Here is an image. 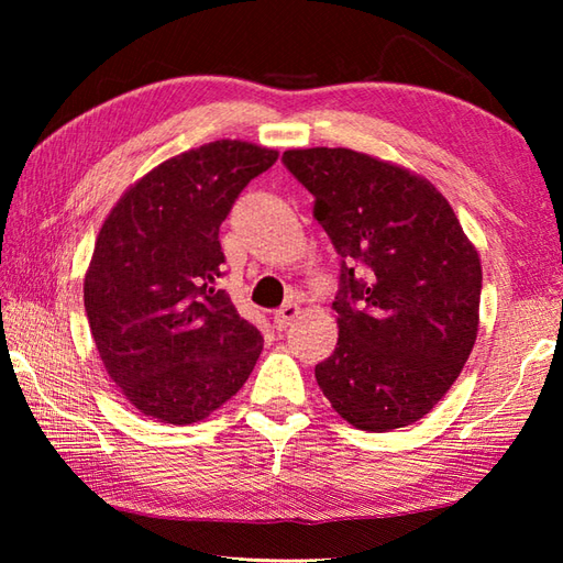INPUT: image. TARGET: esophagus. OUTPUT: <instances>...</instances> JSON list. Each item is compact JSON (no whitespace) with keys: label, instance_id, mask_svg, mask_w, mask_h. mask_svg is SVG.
I'll return each mask as SVG.
<instances>
[{"label":"esophagus","instance_id":"34e87169","mask_svg":"<svg viewBox=\"0 0 563 563\" xmlns=\"http://www.w3.org/2000/svg\"><path fill=\"white\" fill-rule=\"evenodd\" d=\"M300 314V307H297L295 302H288V305H283L278 312L273 314V324H275V329L278 331H285L288 329L290 324H292V319Z\"/></svg>","mask_w":563,"mask_h":563}]
</instances>
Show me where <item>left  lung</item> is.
<instances>
[{"label": "left lung", "instance_id": "left-lung-1", "mask_svg": "<svg viewBox=\"0 0 563 563\" xmlns=\"http://www.w3.org/2000/svg\"><path fill=\"white\" fill-rule=\"evenodd\" d=\"M341 256L339 343L314 375L345 421L387 433L445 397L479 329L482 263L426 178L345 147L288 150Z\"/></svg>", "mask_w": 563, "mask_h": 563}]
</instances>
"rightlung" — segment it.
Masks as SVG:
<instances>
[{
  "label": "right lung",
  "instance_id": "obj_1",
  "mask_svg": "<svg viewBox=\"0 0 563 563\" xmlns=\"http://www.w3.org/2000/svg\"><path fill=\"white\" fill-rule=\"evenodd\" d=\"M275 159L249 142H208L140 178L106 218L84 309L109 377L140 413L202 421L254 369L261 331L218 288L220 224Z\"/></svg>",
  "mask_w": 563,
  "mask_h": 563
}]
</instances>
